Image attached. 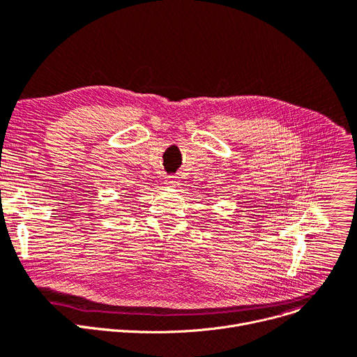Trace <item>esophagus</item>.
<instances>
[{"label": "esophagus", "instance_id": "1", "mask_svg": "<svg viewBox=\"0 0 357 357\" xmlns=\"http://www.w3.org/2000/svg\"><path fill=\"white\" fill-rule=\"evenodd\" d=\"M165 183L169 186V188H178L179 179H178V176H169V178H166Z\"/></svg>", "mask_w": 357, "mask_h": 357}]
</instances>
